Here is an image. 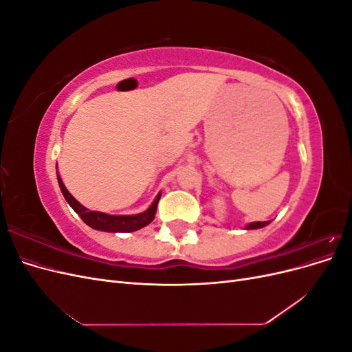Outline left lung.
Here are the masks:
<instances>
[{"label":"left lung","instance_id":"left-lung-1","mask_svg":"<svg viewBox=\"0 0 352 352\" xmlns=\"http://www.w3.org/2000/svg\"><path fill=\"white\" fill-rule=\"evenodd\" d=\"M270 221H254V223H250V225L247 226V229H260V228H264L267 226Z\"/></svg>","mask_w":352,"mask_h":352}]
</instances>
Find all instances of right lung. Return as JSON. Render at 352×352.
I'll return each instance as SVG.
<instances>
[{
	"label": "right lung",
	"mask_w": 352,
	"mask_h": 352,
	"mask_svg": "<svg viewBox=\"0 0 352 352\" xmlns=\"http://www.w3.org/2000/svg\"><path fill=\"white\" fill-rule=\"evenodd\" d=\"M58 179V185L63 195H65L66 201L69 202V206L78 212L79 217L87 223L88 226H91L92 229L97 230H104V232H133L141 229L146 225H150L153 221L155 211H157V204L160 201V197L162 194H158L154 199V202L151 204V207L148 208L146 211L141 212V214H135V216H110L105 214V212H100V211H91L88 208H85L80 202H78L72 197V194L66 189L63 180L60 179V176L57 175Z\"/></svg>",
	"instance_id": "add662e5"
}]
</instances>
